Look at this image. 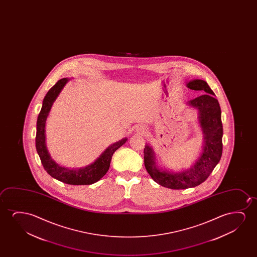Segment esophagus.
Returning a JSON list of instances; mask_svg holds the SVG:
<instances>
[{"label": "esophagus", "mask_w": 257, "mask_h": 257, "mask_svg": "<svg viewBox=\"0 0 257 257\" xmlns=\"http://www.w3.org/2000/svg\"><path fill=\"white\" fill-rule=\"evenodd\" d=\"M147 132H148V128L143 124H141V125L137 127V133L140 134H146Z\"/></svg>", "instance_id": "34e87169"}]
</instances>
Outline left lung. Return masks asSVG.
Listing matches in <instances>:
<instances>
[{"label": "left lung", "instance_id": "8db88e82", "mask_svg": "<svg viewBox=\"0 0 257 257\" xmlns=\"http://www.w3.org/2000/svg\"><path fill=\"white\" fill-rule=\"evenodd\" d=\"M188 88L193 90H203L204 95L190 100L189 104L199 110V119L204 134L203 153L197 162L190 169L181 173L161 171L155 167V153L149 146H145L144 164L153 180L162 186L182 190L199 185L211 175L220 161L222 155L223 126L221 109L214 92L206 81L194 80L188 82Z\"/></svg>", "mask_w": 257, "mask_h": 257}]
</instances>
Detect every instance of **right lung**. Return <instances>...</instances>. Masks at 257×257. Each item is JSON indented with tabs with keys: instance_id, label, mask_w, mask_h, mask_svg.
I'll list each match as a JSON object with an SVG mask.
<instances>
[{
	"instance_id": "1",
	"label": "right lung",
	"mask_w": 257,
	"mask_h": 257,
	"mask_svg": "<svg viewBox=\"0 0 257 257\" xmlns=\"http://www.w3.org/2000/svg\"><path fill=\"white\" fill-rule=\"evenodd\" d=\"M68 79L63 78L50 88L44 101L42 108L37 120V134H36V149L39 155L44 169L50 176L62 183L72 185H89L95 183L102 178L109 170L110 161L116 150L126 142L127 139H123L109 146L105 151L100 155L94 163L85 168L79 169H68L58 165L50 157L45 143V126L51 107L60 94L61 89L66 85Z\"/></svg>"
}]
</instances>
